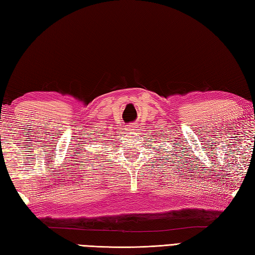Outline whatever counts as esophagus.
Returning a JSON list of instances; mask_svg holds the SVG:
<instances>
[{"mask_svg": "<svg viewBox=\"0 0 255 255\" xmlns=\"http://www.w3.org/2000/svg\"><path fill=\"white\" fill-rule=\"evenodd\" d=\"M135 127H136V126H135V123H131V124H129V126H128V129H131V131H132V129L135 128Z\"/></svg>", "mask_w": 255, "mask_h": 255, "instance_id": "esophagus-1", "label": "esophagus"}]
</instances>
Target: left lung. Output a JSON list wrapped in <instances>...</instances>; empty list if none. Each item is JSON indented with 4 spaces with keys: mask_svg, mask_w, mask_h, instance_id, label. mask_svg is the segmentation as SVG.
Masks as SVG:
<instances>
[{
    "mask_svg": "<svg viewBox=\"0 0 255 255\" xmlns=\"http://www.w3.org/2000/svg\"><path fill=\"white\" fill-rule=\"evenodd\" d=\"M163 150H166V149H163ZM162 158H163V157H162Z\"/></svg>",
    "mask_w": 255,
    "mask_h": 255,
    "instance_id": "left-lung-1",
    "label": "left lung"
}]
</instances>
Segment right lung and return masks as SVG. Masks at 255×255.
Masks as SVG:
<instances>
[{
	"instance_id": "obj_1",
	"label": "right lung",
	"mask_w": 255,
	"mask_h": 255,
	"mask_svg": "<svg viewBox=\"0 0 255 255\" xmlns=\"http://www.w3.org/2000/svg\"><path fill=\"white\" fill-rule=\"evenodd\" d=\"M84 150H86V149H84ZM89 152H90V151H87V154H89Z\"/></svg>"
}]
</instances>
